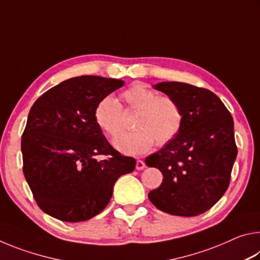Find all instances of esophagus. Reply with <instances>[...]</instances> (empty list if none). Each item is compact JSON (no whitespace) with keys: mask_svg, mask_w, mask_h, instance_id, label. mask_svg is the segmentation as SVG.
Instances as JSON below:
<instances>
[{"mask_svg":"<svg viewBox=\"0 0 260 260\" xmlns=\"http://www.w3.org/2000/svg\"><path fill=\"white\" fill-rule=\"evenodd\" d=\"M144 167H146V164H144V161L143 160H136V170L138 171H141V170H143Z\"/></svg>","mask_w":260,"mask_h":260,"instance_id":"obj_1","label":"esophagus"}]
</instances>
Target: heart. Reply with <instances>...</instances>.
<instances>
[{"mask_svg":"<svg viewBox=\"0 0 260 260\" xmlns=\"http://www.w3.org/2000/svg\"><path fill=\"white\" fill-rule=\"evenodd\" d=\"M126 112H138L132 133L114 140V147L125 155L139 156L148 152L155 142L165 146L177 138L183 125V112L177 101L159 96L155 90L136 83L121 95ZM94 119L110 138L124 131V113L121 105L112 96H105L96 104Z\"/></svg>","mask_w":260,"mask_h":260,"instance_id":"1","label":"heart"}]
</instances>
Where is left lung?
Here are the masks:
<instances>
[{
  "label": "left lung",
  "instance_id": "8db88e82",
  "mask_svg": "<svg viewBox=\"0 0 260 260\" xmlns=\"http://www.w3.org/2000/svg\"><path fill=\"white\" fill-rule=\"evenodd\" d=\"M177 101L183 125L177 138L146 158L162 174L149 200L162 212L195 217L221 199L231 181L237 148L234 121L217 95L189 83L167 81L153 86Z\"/></svg>",
  "mask_w": 260,
  "mask_h": 260
}]
</instances>
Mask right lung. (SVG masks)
<instances>
[{"mask_svg":"<svg viewBox=\"0 0 260 260\" xmlns=\"http://www.w3.org/2000/svg\"><path fill=\"white\" fill-rule=\"evenodd\" d=\"M96 76L71 78L52 87L30 108L21 136L23 172L43 212L61 221L95 217L136 160L111 147L94 119L96 104L124 86ZM100 154L107 160L98 161Z\"/></svg>","mask_w":260,"mask_h":260,"instance_id":"add662e5","label":"right lung"}]
</instances>
